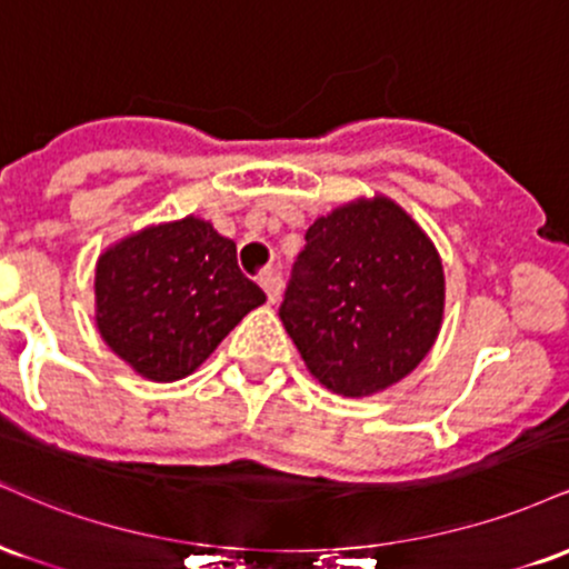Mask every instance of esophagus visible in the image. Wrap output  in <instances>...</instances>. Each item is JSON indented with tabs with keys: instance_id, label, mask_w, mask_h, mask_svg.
<instances>
[{
	"instance_id": "esophagus-1",
	"label": "esophagus",
	"mask_w": 569,
	"mask_h": 569,
	"mask_svg": "<svg viewBox=\"0 0 569 569\" xmlns=\"http://www.w3.org/2000/svg\"><path fill=\"white\" fill-rule=\"evenodd\" d=\"M262 289L267 293V302L276 305L280 299V291H283V276L278 270H267L262 276Z\"/></svg>"
}]
</instances>
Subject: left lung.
I'll return each instance as SVG.
<instances>
[{"instance_id": "1", "label": "left lung", "mask_w": 569, "mask_h": 569, "mask_svg": "<svg viewBox=\"0 0 569 569\" xmlns=\"http://www.w3.org/2000/svg\"><path fill=\"white\" fill-rule=\"evenodd\" d=\"M280 321L331 393H380L417 369L439 337L443 267L390 198H361L312 221Z\"/></svg>"}]
</instances>
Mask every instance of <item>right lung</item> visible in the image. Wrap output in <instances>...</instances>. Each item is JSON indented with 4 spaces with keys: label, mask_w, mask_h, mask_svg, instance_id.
Wrapping results in <instances>:
<instances>
[{
    "label": "right lung",
    "mask_w": 569,
    "mask_h": 569,
    "mask_svg": "<svg viewBox=\"0 0 569 569\" xmlns=\"http://www.w3.org/2000/svg\"><path fill=\"white\" fill-rule=\"evenodd\" d=\"M264 299L232 240L198 217L128 234L96 264L98 331L154 382L192 375Z\"/></svg>",
    "instance_id": "right-lung-1"
}]
</instances>
